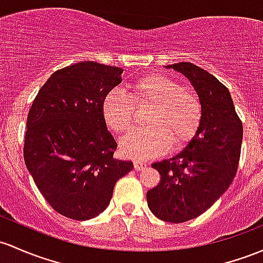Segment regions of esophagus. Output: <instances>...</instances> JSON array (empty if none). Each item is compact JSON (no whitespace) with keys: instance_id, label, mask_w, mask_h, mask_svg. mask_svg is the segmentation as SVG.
Instances as JSON below:
<instances>
[{"instance_id":"obj_1","label":"esophagus","mask_w":263,"mask_h":263,"mask_svg":"<svg viewBox=\"0 0 263 263\" xmlns=\"http://www.w3.org/2000/svg\"><path fill=\"white\" fill-rule=\"evenodd\" d=\"M146 166V162H144V160H134V168L137 169V171H142V169H144Z\"/></svg>"}]
</instances>
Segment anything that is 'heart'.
Returning a JSON list of instances; mask_svg holds the SVG:
<instances>
[{"mask_svg": "<svg viewBox=\"0 0 263 263\" xmlns=\"http://www.w3.org/2000/svg\"><path fill=\"white\" fill-rule=\"evenodd\" d=\"M151 106L146 115L148 126L134 130L120 144L123 153L138 159H148L164 153L171 140L174 145L188 142L200 125L202 108L193 92L165 75L138 79L126 95L112 90L103 100L101 114L108 128L117 134L130 129L134 108Z\"/></svg>", "mask_w": 263, "mask_h": 263, "instance_id": "obj_1", "label": "heart"}]
</instances>
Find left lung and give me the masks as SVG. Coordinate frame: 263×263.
I'll use <instances>...</instances> for the list:
<instances>
[{"label":"left lung","instance_id":"left-lung-1","mask_svg":"<svg viewBox=\"0 0 263 263\" xmlns=\"http://www.w3.org/2000/svg\"><path fill=\"white\" fill-rule=\"evenodd\" d=\"M166 67L191 81L198 94L202 119L182 152L152 164L160 182L146 192V200L155 217L182 223L200 216L230 187L238 168L243 126L230 91L218 79L192 63Z\"/></svg>","mask_w":263,"mask_h":263}]
</instances>
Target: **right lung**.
I'll return each instance as SVG.
<instances>
[{
	"label": "right lung",
	"mask_w": 263,
	"mask_h": 263,
	"mask_svg": "<svg viewBox=\"0 0 263 263\" xmlns=\"http://www.w3.org/2000/svg\"><path fill=\"white\" fill-rule=\"evenodd\" d=\"M123 69L83 61L58 70L36 95L27 115L24 158L50 205L76 221L106 210L118 179L133 169L115 159L118 144L101 105L121 83Z\"/></svg>",
	"instance_id": "add662e5"
}]
</instances>
